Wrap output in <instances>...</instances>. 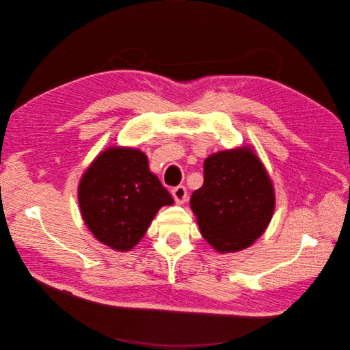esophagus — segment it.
Here are the masks:
<instances>
[{
	"label": "esophagus",
	"mask_w": 350,
	"mask_h": 350,
	"mask_svg": "<svg viewBox=\"0 0 350 350\" xmlns=\"http://www.w3.org/2000/svg\"><path fill=\"white\" fill-rule=\"evenodd\" d=\"M172 197L175 198V201L176 203H179V204H183V203H185L187 201V198H188V193H187V188L184 187V185H178V187H175V188H172Z\"/></svg>",
	"instance_id": "obj_1"
}]
</instances>
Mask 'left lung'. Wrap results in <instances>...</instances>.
Here are the masks:
<instances>
[{
	"mask_svg": "<svg viewBox=\"0 0 350 350\" xmlns=\"http://www.w3.org/2000/svg\"><path fill=\"white\" fill-rule=\"evenodd\" d=\"M189 204L201 235L219 252L250 247L270 224L274 189L251 149L225 150L204 161V183Z\"/></svg>",
	"mask_w": 350,
	"mask_h": 350,
	"instance_id": "1",
	"label": "left lung"
}]
</instances>
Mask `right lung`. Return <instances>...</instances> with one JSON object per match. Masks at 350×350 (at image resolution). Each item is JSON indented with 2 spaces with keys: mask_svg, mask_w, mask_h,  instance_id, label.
I'll return each mask as SVG.
<instances>
[{
  "mask_svg": "<svg viewBox=\"0 0 350 350\" xmlns=\"http://www.w3.org/2000/svg\"><path fill=\"white\" fill-rule=\"evenodd\" d=\"M174 198L149 171L147 156L130 147L100 153L81 176L79 204L94 238L129 251L144 237L157 210Z\"/></svg>",
  "mask_w": 350,
  "mask_h": 350,
  "instance_id": "obj_1",
  "label": "right lung"
}]
</instances>
